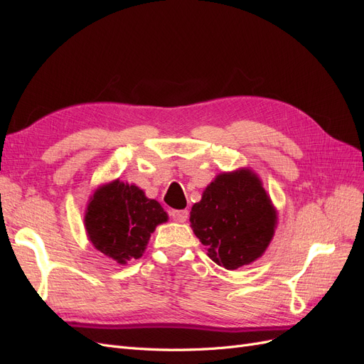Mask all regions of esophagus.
Wrapping results in <instances>:
<instances>
[{"label":"esophagus","instance_id":"esophagus-1","mask_svg":"<svg viewBox=\"0 0 364 364\" xmlns=\"http://www.w3.org/2000/svg\"><path fill=\"white\" fill-rule=\"evenodd\" d=\"M170 215L174 222L183 223V222H186V218H188V211H186V209H173Z\"/></svg>","mask_w":364,"mask_h":364}]
</instances>
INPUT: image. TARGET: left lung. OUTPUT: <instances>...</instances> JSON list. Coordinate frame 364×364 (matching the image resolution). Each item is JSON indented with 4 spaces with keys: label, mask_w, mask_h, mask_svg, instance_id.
Segmentation results:
<instances>
[{
    "label": "left lung",
    "mask_w": 364,
    "mask_h": 364,
    "mask_svg": "<svg viewBox=\"0 0 364 364\" xmlns=\"http://www.w3.org/2000/svg\"><path fill=\"white\" fill-rule=\"evenodd\" d=\"M191 228L211 259L235 270L259 258L277 225V213L259 179L247 170L225 173L191 208Z\"/></svg>",
    "instance_id": "8db88e82"
}]
</instances>
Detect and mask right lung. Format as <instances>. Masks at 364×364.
<instances>
[{"instance_id": "1", "label": "right lung", "mask_w": 364, "mask_h": 364, "mask_svg": "<svg viewBox=\"0 0 364 364\" xmlns=\"http://www.w3.org/2000/svg\"><path fill=\"white\" fill-rule=\"evenodd\" d=\"M167 218L162 206L138 186L115 181L91 197L85 226L97 250L126 264L142 257L150 234Z\"/></svg>"}]
</instances>
